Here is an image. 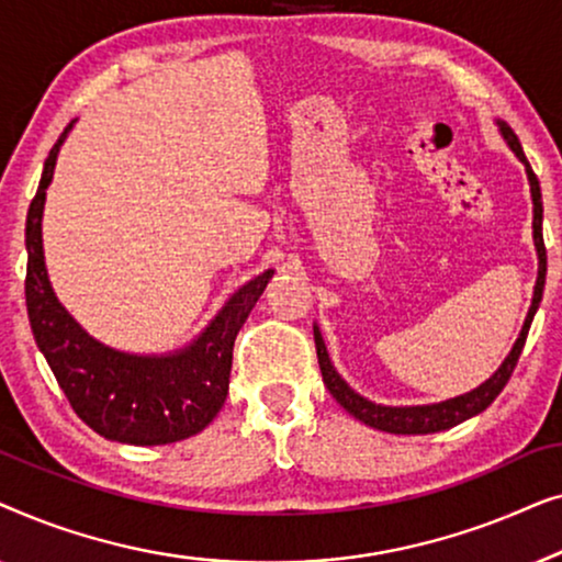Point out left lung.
<instances>
[{
  "mask_svg": "<svg viewBox=\"0 0 562 562\" xmlns=\"http://www.w3.org/2000/svg\"><path fill=\"white\" fill-rule=\"evenodd\" d=\"M496 127L502 137L509 145L514 156H517L521 164H525L527 171V181H529V194H532V240H535V250H537V281H535V291H532V304H529V312L525 317V325L519 329L517 342L512 345L509 356L504 358V363L496 368V373L491 375L475 386L468 394L445 398V402L437 404H417V406H386V404H375L371 398L360 396L356 389L348 386V381L342 379L340 373L335 371L333 360H329L327 345L322 340L319 327L314 325V345H317V358H319V371H322V381L329 394L335 396V402L342 406L345 412L352 414L358 422L363 425L381 429V432H391V435H429V432H442V429H450L460 425V422L475 417L481 414L486 406L494 402V398L502 394V389L509 381V375L514 373V366L521 356V348H525L529 325H532L537 306L542 302V289H544V273H548V252H544V240H542V194H540V181L529 166V160L521 150L519 137L514 135V130L506 125L504 120H496Z\"/></svg>",
  "mask_w": 562,
  "mask_h": 562,
  "instance_id": "obj_1",
  "label": "left lung"
}]
</instances>
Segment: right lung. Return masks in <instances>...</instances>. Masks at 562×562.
Masks as SVG:
<instances>
[{
  "instance_id": "right-lung-1",
  "label": "right lung",
  "mask_w": 562,
  "mask_h": 562,
  "mask_svg": "<svg viewBox=\"0 0 562 562\" xmlns=\"http://www.w3.org/2000/svg\"><path fill=\"white\" fill-rule=\"evenodd\" d=\"M71 127L64 130L45 158L25 222V302L35 342L74 412L97 435L125 445L187 440L202 432L225 404L235 337L273 279V268L243 283L210 325L179 350L137 356L91 337L58 302L43 252L45 191Z\"/></svg>"
}]
</instances>
